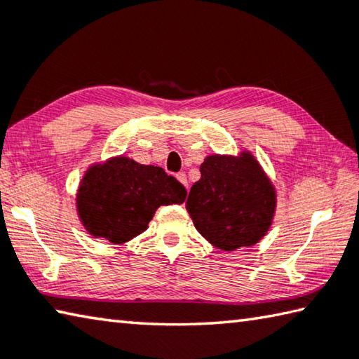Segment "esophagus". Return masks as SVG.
<instances>
[{"mask_svg":"<svg viewBox=\"0 0 359 359\" xmlns=\"http://www.w3.org/2000/svg\"><path fill=\"white\" fill-rule=\"evenodd\" d=\"M175 177H177V180L180 182L182 185L188 188V180H187V174H185V172H179V174H175Z\"/></svg>","mask_w":359,"mask_h":359,"instance_id":"1","label":"esophagus"}]
</instances>
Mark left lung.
Returning <instances> with one entry per match:
<instances>
[{"label": "left lung", "mask_w": 359, "mask_h": 359, "mask_svg": "<svg viewBox=\"0 0 359 359\" xmlns=\"http://www.w3.org/2000/svg\"><path fill=\"white\" fill-rule=\"evenodd\" d=\"M187 210L202 237L213 246L233 251L252 246L270 229L276 193L251 154L210 155L201 165Z\"/></svg>", "instance_id": "8db88e82"}]
</instances>
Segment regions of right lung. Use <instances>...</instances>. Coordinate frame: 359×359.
<instances>
[{"label":"right lung","instance_id":"1","mask_svg":"<svg viewBox=\"0 0 359 359\" xmlns=\"http://www.w3.org/2000/svg\"><path fill=\"white\" fill-rule=\"evenodd\" d=\"M185 198V187L165 169L119 157L89 169L76 207L90 236L123 243L147 229L160 205L182 204Z\"/></svg>","mask_w":359,"mask_h":359}]
</instances>
